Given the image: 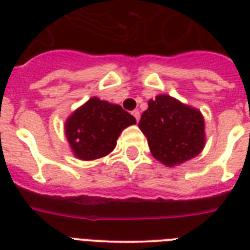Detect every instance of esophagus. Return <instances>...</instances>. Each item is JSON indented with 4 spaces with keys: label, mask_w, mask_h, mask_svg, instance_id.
Segmentation results:
<instances>
[{
    "label": "esophagus",
    "mask_w": 250,
    "mask_h": 250,
    "mask_svg": "<svg viewBox=\"0 0 250 250\" xmlns=\"http://www.w3.org/2000/svg\"><path fill=\"white\" fill-rule=\"evenodd\" d=\"M132 116L135 118L136 122H139V119H141V112L138 109H135V111H132Z\"/></svg>",
    "instance_id": "1"
}]
</instances>
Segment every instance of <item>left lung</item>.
Wrapping results in <instances>:
<instances>
[{
	"instance_id": "8db88e82",
	"label": "left lung",
	"mask_w": 250,
	"mask_h": 250,
	"mask_svg": "<svg viewBox=\"0 0 250 250\" xmlns=\"http://www.w3.org/2000/svg\"><path fill=\"white\" fill-rule=\"evenodd\" d=\"M139 128L152 157L168 167L197 157L205 147V120L198 109L158 95L142 114Z\"/></svg>"
}]
</instances>
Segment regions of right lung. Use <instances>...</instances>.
Segmentation results:
<instances>
[{
	"instance_id": "add662e5",
	"label": "right lung",
	"mask_w": 250,
	"mask_h": 250,
	"mask_svg": "<svg viewBox=\"0 0 250 250\" xmlns=\"http://www.w3.org/2000/svg\"><path fill=\"white\" fill-rule=\"evenodd\" d=\"M135 123L118 104L91 98L66 119L65 136L75 157L93 161L112 151L122 131Z\"/></svg>"
}]
</instances>
